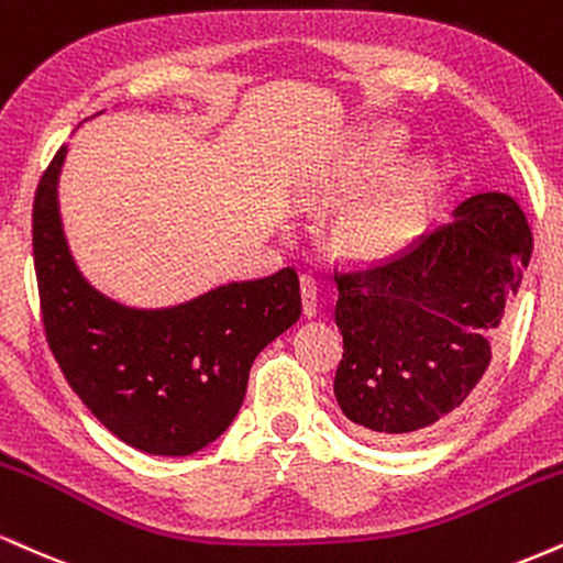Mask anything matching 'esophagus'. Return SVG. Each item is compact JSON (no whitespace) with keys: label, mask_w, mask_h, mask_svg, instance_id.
I'll use <instances>...</instances> for the list:
<instances>
[{"label":"esophagus","mask_w":563,"mask_h":563,"mask_svg":"<svg viewBox=\"0 0 563 563\" xmlns=\"http://www.w3.org/2000/svg\"><path fill=\"white\" fill-rule=\"evenodd\" d=\"M299 290H301L303 317L311 320V317H317V283H314V277L301 275L299 277Z\"/></svg>","instance_id":"1"}]
</instances>
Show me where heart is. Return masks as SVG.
<instances>
[{"label": "heart", "instance_id": "b5f03b06", "mask_svg": "<svg viewBox=\"0 0 563 563\" xmlns=\"http://www.w3.org/2000/svg\"><path fill=\"white\" fill-rule=\"evenodd\" d=\"M398 152V139L393 133H377L367 144L358 146L335 170V191L351 194L364 186L372 175ZM432 175L424 165L404 167L375 191L351 201L335 217L333 246L351 260L377 262L398 254L411 243L422 228L428 212Z\"/></svg>", "mask_w": 563, "mask_h": 563}]
</instances>
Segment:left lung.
<instances>
[{"label":"left lung","instance_id":"left-lung-1","mask_svg":"<svg viewBox=\"0 0 563 563\" xmlns=\"http://www.w3.org/2000/svg\"><path fill=\"white\" fill-rule=\"evenodd\" d=\"M532 254L509 194H475L409 254L335 275L341 411L369 440L404 445L464 404Z\"/></svg>","mask_w":563,"mask_h":563}]
</instances>
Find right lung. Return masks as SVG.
Returning a JSON list of instances; mask_svg holds the SVG:
<instances>
[{
  "mask_svg": "<svg viewBox=\"0 0 563 563\" xmlns=\"http://www.w3.org/2000/svg\"><path fill=\"white\" fill-rule=\"evenodd\" d=\"M54 154L33 199V264L46 341L65 380L112 435L152 456H191L230 428L260 351L299 320L290 267L162 309L128 307L86 280L59 214Z\"/></svg>",
  "mask_w": 563,
  "mask_h": 563,
  "instance_id": "add662e5",
  "label": "right lung"
}]
</instances>
